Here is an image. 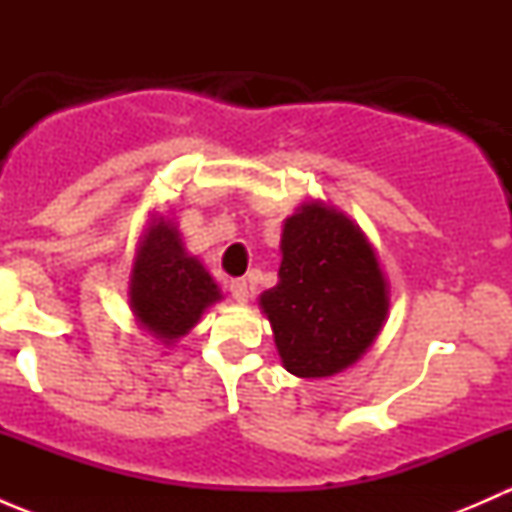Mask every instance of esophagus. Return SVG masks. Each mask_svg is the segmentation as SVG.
<instances>
[{"label": "esophagus", "mask_w": 512, "mask_h": 512, "mask_svg": "<svg viewBox=\"0 0 512 512\" xmlns=\"http://www.w3.org/2000/svg\"><path fill=\"white\" fill-rule=\"evenodd\" d=\"M227 289H230L232 299H235V302H240V304H245L247 297H250V285H247L245 280H232L230 285H227Z\"/></svg>", "instance_id": "1"}]
</instances>
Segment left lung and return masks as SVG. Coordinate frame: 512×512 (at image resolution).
Listing matches in <instances>:
<instances>
[{"label": "left lung", "mask_w": 512, "mask_h": 512, "mask_svg": "<svg viewBox=\"0 0 512 512\" xmlns=\"http://www.w3.org/2000/svg\"><path fill=\"white\" fill-rule=\"evenodd\" d=\"M282 265L260 307L289 374L322 379L352 366L374 344L389 312V285L354 220L304 203L282 227Z\"/></svg>", "instance_id": "left-lung-1"}]
</instances>
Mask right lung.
Listing matches in <instances>:
<instances>
[{
	"mask_svg": "<svg viewBox=\"0 0 512 512\" xmlns=\"http://www.w3.org/2000/svg\"><path fill=\"white\" fill-rule=\"evenodd\" d=\"M128 297L141 327L168 347L185 337L223 294L203 262L185 252L178 227L153 218L138 242Z\"/></svg>",
	"mask_w": 512,
	"mask_h": 512,
	"instance_id": "right-lung-1",
	"label": "right lung"
}]
</instances>
